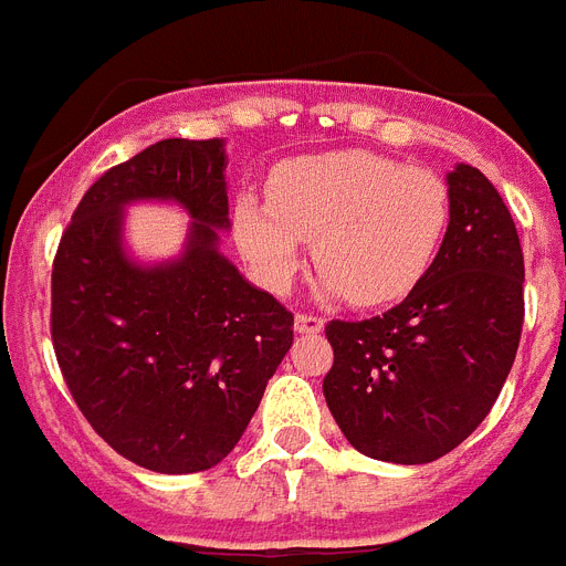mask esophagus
Segmentation results:
<instances>
[{
	"mask_svg": "<svg viewBox=\"0 0 566 566\" xmlns=\"http://www.w3.org/2000/svg\"><path fill=\"white\" fill-rule=\"evenodd\" d=\"M324 329V317L317 315H303V312H297L294 315V333H303V335H315Z\"/></svg>",
	"mask_w": 566,
	"mask_h": 566,
	"instance_id": "esophagus-1",
	"label": "esophagus"
}]
</instances>
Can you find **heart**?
Returning a JSON list of instances; mask_svg holds the SVG:
<instances>
[{"label":"heart","mask_w":566,"mask_h":566,"mask_svg":"<svg viewBox=\"0 0 566 566\" xmlns=\"http://www.w3.org/2000/svg\"><path fill=\"white\" fill-rule=\"evenodd\" d=\"M451 196L422 167L367 149L292 158L269 179V202L242 196L233 233L274 292L292 283L303 240L324 272L321 292L356 306L399 301L428 274L446 240Z\"/></svg>","instance_id":"obj_1"}]
</instances>
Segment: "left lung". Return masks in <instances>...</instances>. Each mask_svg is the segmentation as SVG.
Listing matches in <instances>:
<instances>
[{"label":"left lung","mask_w":566,"mask_h":566,"mask_svg":"<svg viewBox=\"0 0 566 566\" xmlns=\"http://www.w3.org/2000/svg\"><path fill=\"white\" fill-rule=\"evenodd\" d=\"M446 240L399 306L329 321V413L373 460L419 465L454 451L501 396L524 326V251L478 167L448 172Z\"/></svg>","instance_id":"8db88e82"}]
</instances>
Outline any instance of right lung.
Returning <instances> with one entry per match:
<instances>
[{"mask_svg":"<svg viewBox=\"0 0 566 566\" xmlns=\"http://www.w3.org/2000/svg\"><path fill=\"white\" fill-rule=\"evenodd\" d=\"M226 142L167 138L86 190L51 272V340L77 408L158 474L226 460L292 347V312L219 251L231 228ZM133 201H172L189 242L165 264L125 254Z\"/></svg>","mask_w":566,"mask_h":566,"instance_id":"add662e5","label":"right lung"}]
</instances>
